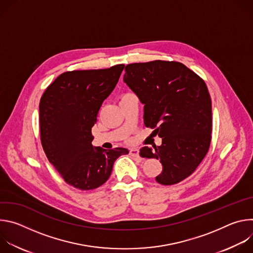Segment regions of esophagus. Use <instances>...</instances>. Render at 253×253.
I'll list each match as a JSON object with an SVG mask.
<instances>
[{
    "mask_svg": "<svg viewBox=\"0 0 253 253\" xmlns=\"http://www.w3.org/2000/svg\"><path fill=\"white\" fill-rule=\"evenodd\" d=\"M129 155L132 157H139V149L138 148H132L129 150Z\"/></svg>",
    "mask_w": 253,
    "mask_h": 253,
    "instance_id": "34e87169",
    "label": "esophagus"
}]
</instances>
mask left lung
<instances>
[{
	"label": "left lung",
	"mask_w": 253,
	"mask_h": 253,
	"mask_svg": "<svg viewBox=\"0 0 253 253\" xmlns=\"http://www.w3.org/2000/svg\"><path fill=\"white\" fill-rule=\"evenodd\" d=\"M123 80L144 105V124L162 138L160 146L143 147L140 156L160 160L158 183L182 181L210 146L211 99L205 82L182 63L160 60L127 65Z\"/></svg>",
	"instance_id": "obj_1"
}]
</instances>
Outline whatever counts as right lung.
Instances as JSON below:
<instances>
[{"label":"right lung","mask_w":253,"mask_h":253,"mask_svg":"<svg viewBox=\"0 0 253 253\" xmlns=\"http://www.w3.org/2000/svg\"><path fill=\"white\" fill-rule=\"evenodd\" d=\"M124 65L65 72L44 92L39 106L45 154L65 181L92 190L110 177L126 148L106 150L92 145V127L104 100L114 90Z\"/></svg>","instance_id":"add662e5"}]
</instances>
